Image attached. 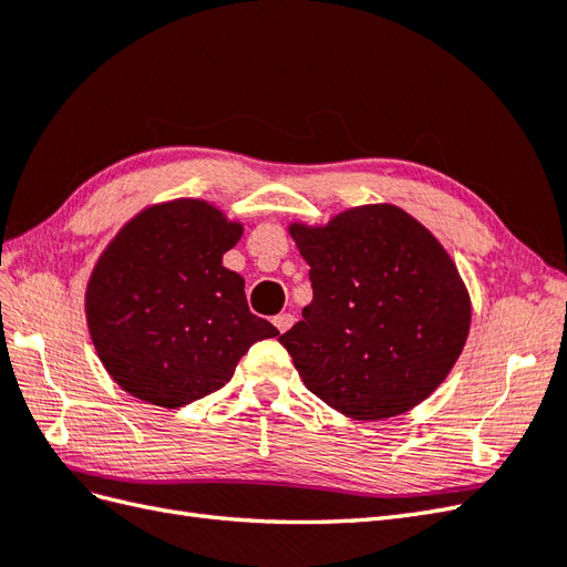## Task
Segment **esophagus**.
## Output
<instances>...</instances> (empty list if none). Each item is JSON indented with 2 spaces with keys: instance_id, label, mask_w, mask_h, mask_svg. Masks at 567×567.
<instances>
[{
  "instance_id": "esophagus-1",
  "label": "esophagus",
  "mask_w": 567,
  "mask_h": 567,
  "mask_svg": "<svg viewBox=\"0 0 567 567\" xmlns=\"http://www.w3.org/2000/svg\"><path fill=\"white\" fill-rule=\"evenodd\" d=\"M293 321H296V317H293V315H288V312L274 317V326H277V329H279L281 333H286V331L290 329V326H293Z\"/></svg>"
}]
</instances>
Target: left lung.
<instances>
[{"mask_svg":"<svg viewBox=\"0 0 567 567\" xmlns=\"http://www.w3.org/2000/svg\"><path fill=\"white\" fill-rule=\"evenodd\" d=\"M315 298L279 342L307 390L354 421L419 406L454 369L471 296L452 255L416 217L369 203L323 225L290 221Z\"/></svg>","mask_w":567,"mask_h":567,"instance_id":"left-lung-1","label":"left lung"}]
</instances>
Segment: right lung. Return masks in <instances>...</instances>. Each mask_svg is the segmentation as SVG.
Masks as SVG:
<instances>
[{"instance_id": "right-lung-1", "label": "right lung", "mask_w": 567, "mask_h": 567, "mask_svg": "<svg viewBox=\"0 0 567 567\" xmlns=\"http://www.w3.org/2000/svg\"><path fill=\"white\" fill-rule=\"evenodd\" d=\"M244 221L203 198L146 205L99 255L84 290L94 350L132 398L177 409L231 381L252 342L279 336L221 265Z\"/></svg>"}]
</instances>
